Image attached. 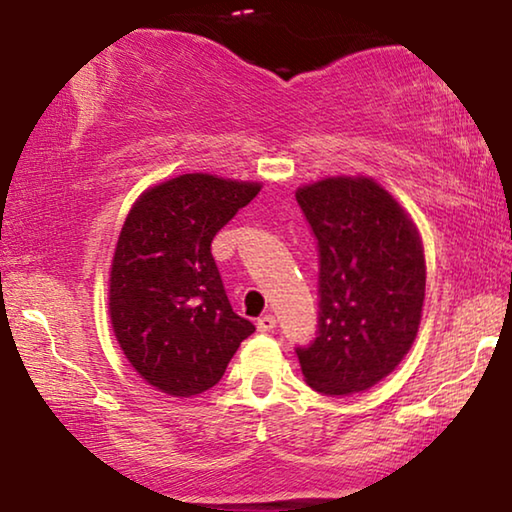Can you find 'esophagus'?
I'll list each match as a JSON object with an SVG mask.
<instances>
[{
    "mask_svg": "<svg viewBox=\"0 0 512 512\" xmlns=\"http://www.w3.org/2000/svg\"><path fill=\"white\" fill-rule=\"evenodd\" d=\"M275 323H277L275 316L273 314H266L262 318H257V329H259V332H273Z\"/></svg>",
    "mask_w": 512,
    "mask_h": 512,
    "instance_id": "1",
    "label": "esophagus"
}]
</instances>
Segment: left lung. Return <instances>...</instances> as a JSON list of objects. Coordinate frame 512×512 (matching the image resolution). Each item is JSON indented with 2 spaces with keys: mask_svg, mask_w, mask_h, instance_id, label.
<instances>
[{
  "mask_svg": "<svg viewBox=\"0 0 512 512\" xmlns=\"http://www.w3.org/2000/svg\"><path fill=\"white\" fill-rule=\"evenodd\" d=\"M296 201L318 246V325L296 348L302 375L323 395L366 391L418 334L427 282L418 230L370 178L320 180Z\"/></svg>",
  "mask_w": 512,
  "mask_h": 512,
  "instance_id": "obj_1",
  "label": "left lung"
}]
</instances>
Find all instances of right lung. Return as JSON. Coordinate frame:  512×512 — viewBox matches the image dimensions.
Listing matches in <instances>:
<instances>
[{"label":"right lung","mask_w":512,"mask_h":512,"mask_svg":"<svg viewBox=\"0 0 512 512\" xmlns=\"http://www.w3.org/2000/svg\"><path fill=\"white\" fill-rule=\"evenodd\" d=\"M257 192V183L185 173L144 192L126 216L110 320L126 359L162 393L192 397L216 386L255 332L230 307L212 239Z\"/></svg>","instance_id":"add662e5"}]
</instances>
